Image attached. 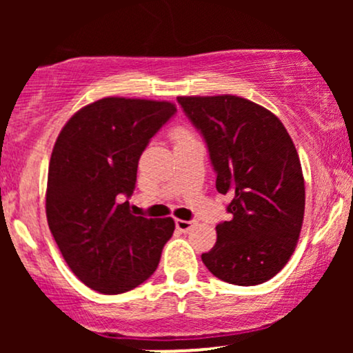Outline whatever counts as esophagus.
<instances>
[{
	"instance_id": "34e87169",
	"label": "esophagus",
	"mask_w": 353,
	"mask_h": 353,
	"mask_svg": "<svg viewBox=\"0 0 353 353\" xmlns=\"http://www.w3.org/2000/svg\"><path fill=\"white\" fill-rule=\"evenodd\" d=\"M196 225V221H182V219H176V228L181 232H189L190 229Z\"/></svg>"
}]
</instances>
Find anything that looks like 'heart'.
Segmentation results:
<instances>
[{
	"instance_id": "obj_1",
	"label": "heart",
	"mask_w": 353,
	"mask_h": 353,
	"mask_svg": "<svg viewBox=\"0 0 353 353\" xmlns=\"http://www.w3.org/2000/svg\"><path fill=\"white\" fill-rule=\"evenodd\" d=\"M185 136L189 134L185 131H182V129H176V131H174V139H181V137H185Z\"/></svg>"
}]
</instances>
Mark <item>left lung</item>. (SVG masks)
Segmentation results:
<instances>
[{
	"instance_id": "left-lung-1",
	"label": "left lung",
	"mask_w": 353,
	"mask_h": 353,
	"mask_svg": "<svg viewBox=\"0 0 353 353\" xmlns=\"http://www.w3.org/2000/svg\"><path fill=\"white\" fill-rule=\"evenodd\" d=\"M182 111L201 132L229 194V221L202 262L221 281L257 285L283 269L297 245L305 209L299 154L277 116L237 96H181Z\"/></svg>"
}]
</instances>
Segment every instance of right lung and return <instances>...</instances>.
<instances>
[{
  "label": "right lung",
  "instance_id": "right-lung-1",
  "mask_svg": "<svg viewBox=\"0 0 353 353\" xmlns=\"http://www.w3.org/2000/svg\"><path fill=\"white\" fill-rule=\"evenodd\" d=\"M172 103L104 98L79 109L56 139L46 217L64 261L89 289L132 290L157 269L174 221L132 216L137 163L176 114Z\"/></svg>",
  "mask_w": 353,
  "mask_h": 353
}]
</instances>
